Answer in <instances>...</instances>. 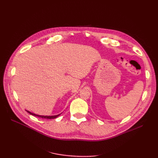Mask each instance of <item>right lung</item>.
<instances>
[{
    "label": "right lung",
    "mask_w": 158,
    "mask_h": 158,
    "mask_svg": "<svg viewBox=\"0 0 158 158\" xmlns=\"http://www.w3.org/2000/svg\"><path fill=\"white\" fill-rule=\"evenodd\" d=\"M26 111L28 113H30V114H32V115L33 116H36V117H40V118H47V119H52V118H56L58 116H59L60 114H56V115H53V116H44V115H40V114H36L35 113H31L30 111H27V110H26Z\"/></svg>",
    "instance_id": "obj_1"
}]
</instances>
